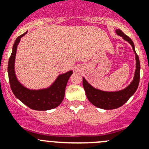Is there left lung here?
I'll return each mask as SVG.
<instances>
[{
    "mask_svg": "<svg viewBox=\"0 0 149 149\" xmlns=\"http://www.w3.org/2000/svg\"><path fill=\"white\" fill-rule=\"evenodd\" d=\"M116 33L122 36L125 40L127 41L132 46V48L135 53L136 56V71L135 74L131 84L125 89L118 92H104L99 89H95L91 86L90 84L85 80L83 79V86L84 90L86 92V97L88 100L90 101L93 105L104 110H113L116 109L119 107L122 106L126 103L127 100L131 98L134 94L139 86V70H140V63H139V56L136 54L134 44L130 37L124 33L121 30H116Z\"/></svg>",
    "mask_w": 149,
    "mask_h": 149,
    "instance_id": "left-lung-1",
    "label": "left lung"
}]
</instances>
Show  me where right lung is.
Segmentation results:
<instances>
[{"label":"right lung","instance_id":"add662e5","mask_svg":"<svg viewBox=\"0 0 149 149\" xmlns=\"http://www.w3.org/2000/svg\"><path fill=\"white\" fill-rule=\"evenodd\" d=\"M27 32L19 36L13 45V51L8 63V75L10 87L13 94L22 103L28 107L35 110H48L58 107L62 103L65 95V86L68 78L72 75V71L60 74L52 85L48 89L31 90L22 86L17 80L15 74V54L17 46L20 42L21 38Z\"/></svg>","mask_w":149,"mask_h":149}]
</instances>
